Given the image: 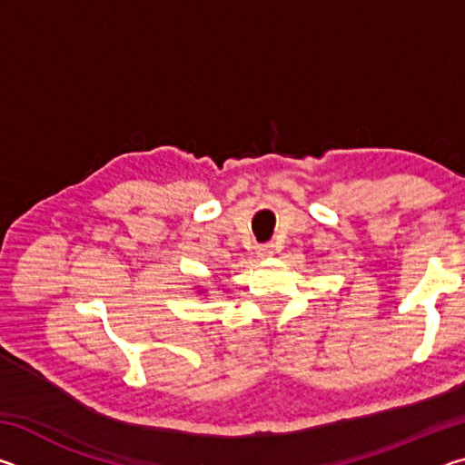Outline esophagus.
<instances>
[{
    "label": "esophagus",
    "instance_id": "obj_1",
    "mask_svg": "<svg viewBox=\"0 0 465 465\" xmlns=\"http://www.w3.org/2000/svg\"><path fill=\"white\" fill-rule=\"evenodd\" d=\"M272 254V246L271 243H264V246H258L256 248V256L258 258H269Z\"/></svg>",
    "mask_w": 465,
    "mask_h": 465
}]
</instances>
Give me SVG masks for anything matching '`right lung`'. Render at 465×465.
Segmentation results:
<instances>
[{
	"label": "right lung",
	"instance_id": "1",
	"mask_svg": "<svg viewBox=\"0 0 465 465\" xmlns=\"http://www.w3.org/2000/svg\"><path fill=\"white\" fill-rule=\"evenodd\" d=\"M204 293V291H199V295H203Z\"/></svg>",
	"mask_w": 465,
	"mask_h": 465
}]
</instances>
